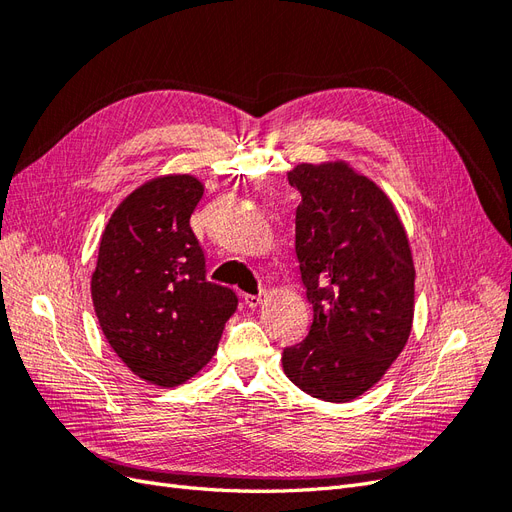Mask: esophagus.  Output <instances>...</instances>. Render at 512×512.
Instances as JSON below:
<instances>
[{
    "label": "esophagus",
    "mask_w": 512,
    "mask_h": 512,
    "mask_svg": "<svg viewBox=\"0 0 512 512\" xmlns=\"http://www.w3.org/2000/svg\"><path fill=\"white\" fill-rule=\"evenodd\" d=\"M262 299H265V294L258 292V294H245L243 301L247 307H258L262 303Z\"/></svg>",
    "instance_id": "1"
}]
</instances>
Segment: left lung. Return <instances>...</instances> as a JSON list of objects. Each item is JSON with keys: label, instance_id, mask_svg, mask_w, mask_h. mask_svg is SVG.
Wrapping results in <instances>:
<instances>
[{"label": "left lung", "instance_id": "8db88e82", "mask_svg": "<svg viewBox=\"0 0 512 512\" xmlns=\"http://www.w3.org/2000/svg\"><path fill=\"white\" fill-rule=\"evenodd\" d=\"M297 250L314 320L284 348L286 376L307 395L350 401L371 389L404 350L414 316L406 230L374 181L346 164H301Z\"/></svg>", "mask_w": 512, "mask_h": 512}]
</instances>
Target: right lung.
<instances>
[{
	"label": "right lung",
	"instance_id": "right-lung-1",
	"mask_svg": "<svg viewBox=\"0 0 512 512\" xmlns=\"http://www.w3.org/2000/svg\"><path fill=\"white\" fill-rule=\"evenodd\" d=\"M203 185L162 177L111 215L91 275L100 329L136 376L158 386L190 380L213 356L237 294L207 280L190 218Z\"/></svg>",
	"mask_w": 512,
	"mask_h": 512
}]
</instances>
